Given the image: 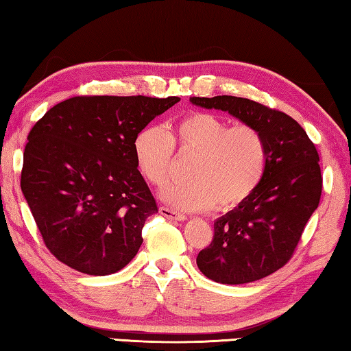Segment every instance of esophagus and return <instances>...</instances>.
<instances>
[{"label":"esophagus","instance_id":"34e87169","mask_svg":"<svg viewBox=\"0 0 351 351\" xmlns=\"http://www.w3.org/2000/svg\"><path fill=\"white\" fill-rule=\"evenodd\" d=\"M160 214H162V216H165L166 219L177 220V222H183V220H186L185 214H180V213H177L174 210H169V208H165V206L160 208Z\"/></svg>","mask_w":351,"mask_h":351}]
</instances>
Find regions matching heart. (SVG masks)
Wrapping results in <instances>:
<instances>
[{
  "label": "heart",
  "instance_id": "b5f03b06",
  "mask_svg": "<svg viewBox=\"0 0 351 351\" xmlns=\"http://www.w3.org/2000/svg\"><path fill=\"white\" fill-rule=\"evenodd\" d=\"M174 145L193 152L188 182L174 183L162 199L176 210H231L261 185L268 165V146L259 129L231 126L220 117L194 112L177 123L174 134L160 126H146L135 135L132 152L143 179L162 188L169 179Z\"/></svg>",
  "mask_w": 351,
  "mask_h": 351
}]
</instances>
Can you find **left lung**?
Here are the masks:
<instances>
[{
	"label": "left lung",
	"instance_id": "1",
	"mask_svg": "<svg viewBox=\"0 0 351 351\" xmlns=\"http://www.w3.org/2000/svg\"><path fill=\"white\" fill-rule=\"evenodd\" d=\"M189 100L259 129L268 146L261 185L214 222V239L199 253L197 267L219 284L239 285L267 278L291 259L321 200L319 154L304 128L280 110L232 95Z\"/></svg>",
	"mask_w": 351,
	"mask_h": 351
}]
</instances>
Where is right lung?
<instances>
[{
  "label": "right lung",
  "mask_w": 351,
  "mask_h": 351,
  "mask_svg": "<svg viewBox=\"0 0 351 351\" xmlns=\"http://www.w3.org/2000/svg\"><path fill=\"white\" fill-rule=\"evenodd\" d=\"M179 97H73L35 123L21 191L49 251L92 276L117 273L137 254L157 204L135 166L132 143Z\"/></svg>",
  "instance_id": "right-lung-1"
}]
</instances>
